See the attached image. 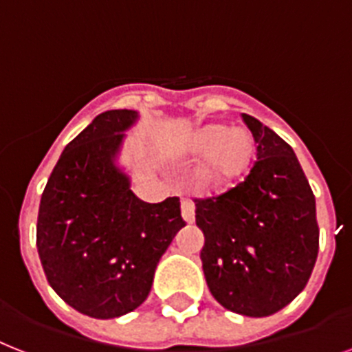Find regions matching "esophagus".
Segmentation results:
<instances>
[{
    "instance_id": "obj_1",
    "label": "esophagus",
    "mask_w": 352,
    "mask_h": 352,
    "mask_svg": "<svg viewBox=\"0 0 352 352\" xmlns=\"http://www.w3.org/2000/svg\"><path fill=\"white\" fill-rule=\"evenodd\" d=\"M181 213H182V219H184L188 224L195 221V206L191 201H182L181 202Z\"/></svg>"
}]
</instances>
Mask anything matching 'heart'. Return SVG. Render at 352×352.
<instances>
[{
	"label": "heart",
	"mask_w": 352,
	"mask_h": 352,
	"mask_svg": "<svg viewBox=\"0 0 352 352\" xmlns=\"http://www.w3.org/2000/svg\"><path fill=\"white\" fill-rule=\"evenodd\" d=\"M191 153L195 157H208L201 171L202 182L221 188L235 182L248 170L253 142L245 131H230L222 124H210L195 133L191 141Z\"/></svg>",
	"instance_id": "1"
}]
</instances>
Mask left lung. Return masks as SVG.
Listing matches in <instances>:
<instances>
[{
    "label": "left lung",
    "instance_id": "8db88e82",
    "mask_svg": "<svg viewBox=\"0 0 352 352\" xmlns=\"http://www.w3.org/2000/svg\"><path fill=\"white\" fill-rule=\"evenodd\" d=\"M256 161L226 193L195 199L204 233L202 270L222 307L270 316L302 293L318 256L316 202L293 148L258 119L242 113Z\"/></svg>",
    "mask_w": 352,
    "mask_h": 352
}]
</instances>
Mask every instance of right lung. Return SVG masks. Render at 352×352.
Segmentation results:
<instances>
[{
    "label": "right lung",
    "mask_w": 352,
    "mask_h": 352,
    "mask_svg": "<svg viewBox=\"0 0 352 352\" xmlns=\"http://www.w3.org/2000/svg\"><path fill=\"white\" fill-rule=\"evenodd\" d=\"M133 110L102 111L67 144L37 213V253L48 284L92 318H117L150 295L155 267L184 228L181 202L133 195L116 166Z\"/></svg>",
    "instance_id": "obj_1"
}]
</instances>
